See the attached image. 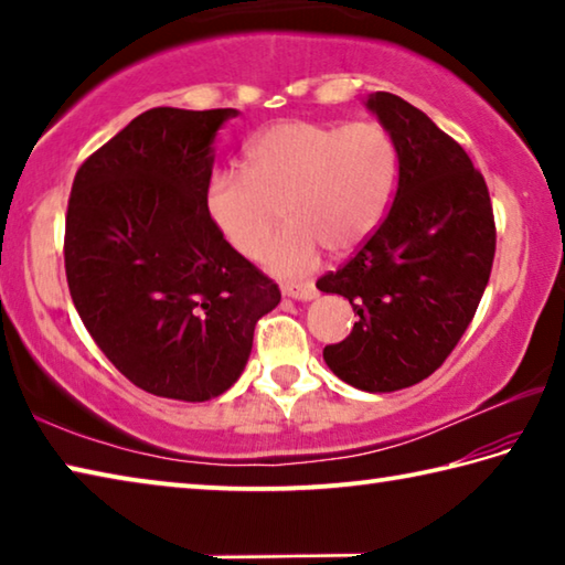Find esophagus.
I'll use <instances>...</instances> for the list:
<instances>
[{
	"mask_svg": "<svg viewBox=\"0 0 565 565\" xmlns=\"http://www.w3.org/2000/svg\"><path fill=\"white\" fill-rule=\"evenodd\" d=\"M281 294L289 296V299H296V301H311V299H317V296H319V289L311 281H306V284H294L291 281V284L281 286Z\"/></svg>",
	"mask_w": 565,
	"mask_h": 565,
	"instance_id": "1",
	"label": "esophagus"
}]
</instances>
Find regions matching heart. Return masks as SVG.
Returning <instances> with one entry per match:
<instances>
[{"mask_svg": "<svg viewBox=\"0 0 565 565\" xmlns=\"http://www.w3.org/2000/svg\"><path fill=\"white\" fill-rule=\"evenodd\" d=\"M396 141L379 121H276L248 139L244 169L209 177L204 209L224 242L256 256L281 216L286 226L262 262L279 276L319 264L321 246L347 254L376 232L396 184Z\"/></svg>", "mask_w": 565, "mask_h": 565, "instance_id": "1", "label": "heart"}]
</instances>
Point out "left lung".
Masks as SVG:
<instances>
[{
	"instance_id": "left-lung-1",
	"label": "left lung",
	"mask_w": 565,
	"mask_h": 565,
	"mask_svg": "<svg viewBox=\"0 0 565 565\" xmlns=\"http://www.w3.org/2000/svg\"><path fill=\"white\" fill-rule=\"evenodd\" d=\"M363 107L396 141L398 184L374 236L317 281L359 317L323 361L353 388L391 394L431 376L463 337L491 276L495 224L461 145L396 94L374 92Z\"/></svg>"
}]
</instances>
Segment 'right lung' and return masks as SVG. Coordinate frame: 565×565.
Masks as SVG:
<instances>
[{
    "instance_id": "obj_1",
    "label": "right lung",
    "mask_w": 565,
    "mask_h": 565,
    "mask_svg": "<svg viewBox=\"0 0 565 565\" xmlns=\"http://www.w3.org/2000/svg\"><path fill=\"white\" fill-rule=\"evenodd\" d=\"M236 109L157 107L76 171L64 266L84 327L134 386L209 401L236 384L279 286L209 222L216 131Z\"/></svg>"
}]
</instances>
